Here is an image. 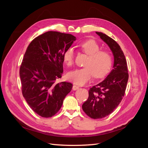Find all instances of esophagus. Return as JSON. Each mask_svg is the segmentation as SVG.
Listing matches in <instances>:
<instances>
[{
    "mask_svg": "<svg viewBox=\"0 0 148 148\" xmlns=\"http://www.w3.org/2000/svg\"><path fill=\"white\" fill-rule=\"evenodd\" d=\"M72 89H73V90H74V91H75V90H77V89H79V86H77V85H73Z\"/></svg>",
    "mask_w": 148,
    "mask_h": 148,
    "instance_id": "34e87169",
    "label": "esophagus"
}]
</instances>
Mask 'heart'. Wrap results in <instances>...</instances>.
Masks as SVG:
<instances>
[{
  "instance_id": "heart-1",
  "label": "heart",
  "mask_w": 148,
  "mask_h": 148,
  "mask_svg": "<svg viewBox=\"0 0 148 148\" xmlns=\"http://www.w3.org/2000/svg\"><path fill=\"white\" fill-rule=\"evenodd\" d=\"M82 50L89 56L84 68L75 69L67 74L69 81L78 85L86 83L94 76L102 78L108 74L112 66V57L106 51H99L100 46L94 40H88L79 45ZM63 59L65 64L71 66L73 63L74 51L69 48L64 52Z\"/></svg>"
}]
</instances>
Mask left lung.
Listing matches in <instances>:
<instances>
[{
  "label": "left lung",
  "mask_w": 148,
  "mask_h": 148,
  "mask_svg": "<svg viewBox=\"0 0 148 148\" xmlns=\"http://www.w3.org/2000/svg\"><path fill=\"white\" fill-rule=\"evenodd\" d=\"M112 52L113 69L103 81L89 90V97L82 105L83 111L93 119H102L117 108L124 96L128 79L127 64L117 42L106 34L96 32Z\"/></svg>",
  "instance_id": "obj_1"
}]
</instances>
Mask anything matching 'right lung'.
Listing matches in <instances>:
<instances>
[{
  "mask_svg": "<svg viewBox=\"0 0 148 148\" xmlns=\"http://www.w3.org/2000/svg\"><path fill=\"white\" fill-rule=\"evenodd\" d=\"M76 40L70 34L47 31L28 46L20 69L21 90L34 112L42 117L54 115L73 85L56 83L63 73V55Z\"/></svg>",
  "mask_w": 148,
  "mask_h": 148,
  "instance_id": "obj_1",
  "label": "right lung"
}]
</instances>
